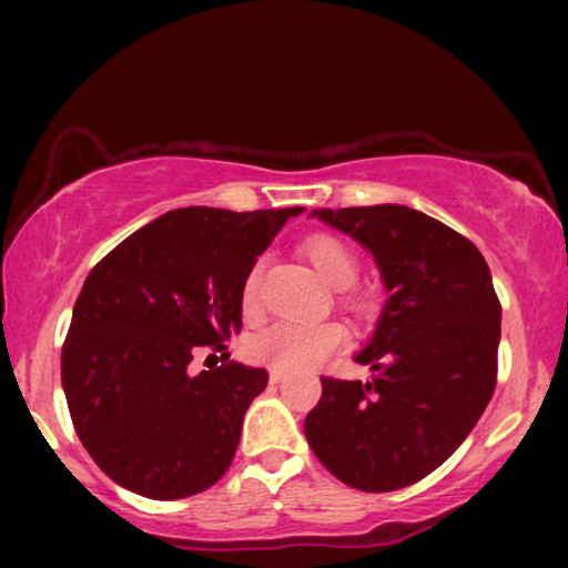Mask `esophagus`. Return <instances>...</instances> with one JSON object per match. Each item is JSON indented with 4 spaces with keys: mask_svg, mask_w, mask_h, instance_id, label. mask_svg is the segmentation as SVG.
I'll list each match as a JSON object with an SVG mask.
<instances>
[{
    "mask_svg": "<svg viewBox=\"0 0 568 568\" xmlns=\"http://www.w3.org/2000/svg\"><path fill=\"white\" fill-rule=\"evenodd\" d=\"M286 375H284V372L282 369H268V379H271V383H282V379H284Z\"/></svg>",
    "mask_w": 568,
    "mask_h": 568,
    "instance_id": "34e87169",
    "label": "esophagus"
}]
</instances>
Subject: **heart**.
<instances>
[{
    "label": "heart",
    "mask_w": 568,
    "mask_h": 568,
    "mask_svg": "<svg viewBox=\"0 0 568 568\" xmlns=\"http://www.w3.org/2000/svg\"><path fill=\"white\" fill-rule=\"evenodd\" d=\"M302 253L313 263L317 276L325 284L346 290L356 278V255L352 253L344 240L333 235H313L302 243ZM261 263L247 271L243 292H240V305L245 315H253L258 310V290H261ZM348 333L341 323H292L278 321L266 328L255 331L245 341V354L253 362L266 364L271 369L282 372H302L315 367L346 346Z\"/></svg>",
    "instance_id": "heart-1"
}]
</instances>
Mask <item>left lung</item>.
I'll return each instance as SVG.
<instances>
[{"label":"left lung","mask_w":568,"mask_h":568,"mask_svg":"<svg viewBox=\"0 0 568 568\" xmlns=\"http://www.w3.org/2000/svg\"><path fill=\"white\" fill-rule=\"evenodd\" d=\"M310 216L352 235L375 258L387 297L354 362L369 383L323 377L305 437L346 486L383 494L437 470L496 387L501 305L476 245L400 204L315 209Z\"/></svg>","instance_id":"left-lung-1"}]
</instances>
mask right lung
Listing matches in <instances>:
<instances>
[{"label":"right lung","mask_w":568,"mask_h":568,"mask_svg":"<svg viewBox=\"0 0 568 568\" xmlns=\"http://www.w3.org/2000/svg\"><path fill=\"white\" fill-rule=\"evenodd\" d=\"M292 209L185 206L115 245L74 302L61 385L98 468L146 499L206 491L235 457L266 369L227 362L191 375L201 346L224 352L243 325L247 271ZM230 356V354H227Z\"/></svg>","instance_id":"add662e5"}]
</instances>
